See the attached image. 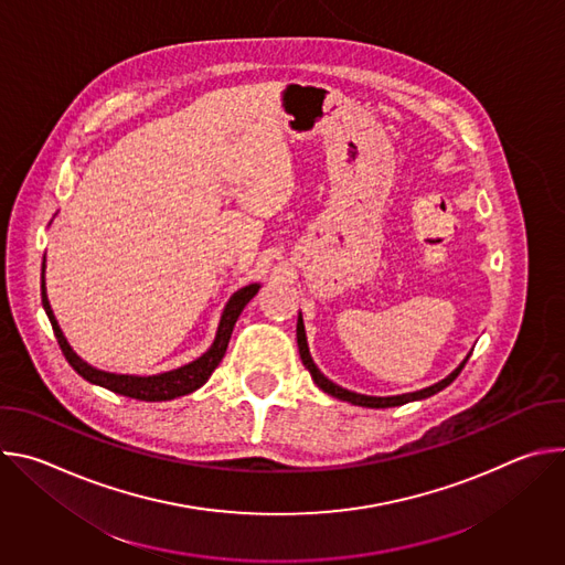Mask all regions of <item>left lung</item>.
Wrapping results in <instances>:
<instances>
[{"instance_id":"1","label":"left lung","mask_w":565,"mask_h":565,"mask_svg":"<svg viewBox=\"0 0 565 565\" xmlns=\"http://www.w3.org/2000/svg\"><path fill=\"white\" fill-rule=\"evenodd\" d=\"M297 347H299V355H301L303 366L310 371V377L315 380V384H317L321 391L333 395V397H340V399H344V402H351V405L371 407V409L399 407V405H407V402L423 399V397H429V395L443 391L445 386H449V384L458 377V373L462 371V366L467 364V360H469V355H471V353H469L445 380H440V382H436V384H431V386H427V388H420V391H414V393H402V395H386V397H380V395H362V393H353V391H349V388H342V386H338L335 382H331L324 373H321V371L315 366V362H312V358H310V351H308V342H306V331H303L301 312H299V317H297Z\"/></svg>"}]
</instances>
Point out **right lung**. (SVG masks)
<instances>
[{
	"label": "right lung",
	"instance_id": "1",
	"mask_svg": "<svg viewBox=\"0 0 565 565\" xmlns=\"http://www.w3.org/2000/svg\"><path fill=\"white\" fill-rule=\"evenodd\" d=\"M44 262H46V257H44ZM44 262H42V306H44V310L49 315V321H51V327H53L55 340H57L66 362L77 371V375H83L87 382L105 386V388H109L114 393H120V395H127V397H134V399H145V402L174 399V397H181V395H188V393L201 388L207 382V377L212 375V371L218 366V362L223 360L227 342H230V335H232V329L236 324L241 310L246 308V303L262 288V284H250V286L238 288L230 297V301L223 308V315H221L216 338H214L212 347L201 358H196L194 362L183 364V366L172 369V371H166V373H156V375H127V373L100 371V369L87 364L83 358H79L68 347L62 329L57 327V319H55V315L51 310V303H49V297H46V284H44V268H46V264Z\"/></svg>",
	"mask_w": 565,
	"mask_h": 565
}]
</instances>
